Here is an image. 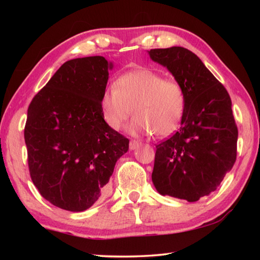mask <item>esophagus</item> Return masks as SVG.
I'll list each match as a JSON object with an SVG mask.
<instances>
[{
	"instance_id": "esophagus-1",
	"label": "esophagus",
	"mask_w": 260,
	"mask_h": 260,
	"mask_svg": "<svg viewBox=\"0 0 260 260\" xmlns=\"http://www.w3.org/2000/svg\"><path fill=\"white\" fill-rule=\"evenodd\" d=\"M140 146H141V142H139V141H136V140H132L129 142L131 150H135V149H138Z\"/></svg>"
}]
</instances>
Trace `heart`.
<instances>
[{"mask_svg":"<svg viewBox=\"0 0 260 260\" xmlns=\"http://www.w3.org/2000/svg\"><path fill=\"white\" fill-rule=\"evenodd\" d=\"M102 116L110 128L119 131L131 117L132 134L167 136L178 128L186 110V94L181 83L165 79L150 69L122 74L101 98Z\"/></svg>","mask_w":260,"mask_h":260,"instance_id":"heart-1","label":"heart"}]
</instances>
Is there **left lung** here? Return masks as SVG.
Wrapping results in <instances>:
<instances>
[{
  "label": "left lung",
  "instance_id": "1",
  "mask_svg": "<svg viewBox=\"0 0 260 260\" xmlns=\"http://www.w3.org/2000/svg\"><path fill=\"white\" fill-rule=\"evenodd\" d=\"M186 94L181 127L156 146L152 183L160 195L196 202L214 191L236 160L237 127L226 88L182 47L148 51Z\"/></svg>",
  "mask_w": 260,
  "mask_h": 260
}]
</instances>
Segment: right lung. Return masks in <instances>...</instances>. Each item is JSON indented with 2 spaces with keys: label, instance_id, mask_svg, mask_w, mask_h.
I'll return each mask as SVG.
<instances>
[{
  "label": "right lung",
  "instance_id": "right-lung-1",
  "mask_svg": "<svg viewBox=\"0 0 260 260\" xmlns=\"http://www.w3.org/2000/svg\"><path fill=\"white\" fill-rule=\"evenodd\" d=\"M113 65L102 56L68 60L34 96L24 131L34 186L71 212L103 196L129 140L105 124L101 98Z\"/></svg>",
  "mask_w": 260,
  "mask_h": 260
}]
</instances>
